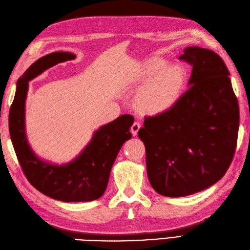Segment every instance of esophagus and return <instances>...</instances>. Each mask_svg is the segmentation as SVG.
<instances>
[{
    "label": "esophagus",
    "mask_w": 250,
    "mask_h": 250,
    "mask_svg": "<svg viewBox=\"0 0 250 250\" xmlns=\"http://www.w3.org/2000/svg\"><path fill=\"white\" fill-rule=\"evenodd\" d=\"M141 128V125L139 122H135L134 124L131 125V128H130V131L132 136H137L138 135V131H139V129Z\"/></svg>",
    "instance_id": "esophagus-1"
}]
</instances>
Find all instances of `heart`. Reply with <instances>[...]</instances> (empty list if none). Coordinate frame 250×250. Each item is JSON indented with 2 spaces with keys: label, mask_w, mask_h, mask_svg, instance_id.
<instances>
[{
  "label": "heart",
  "mask_w": 250,
  "mask_h": 250,
  "mask_svg": "<svg viewBox=\"0 0 250 250\" xmlns=\"http://www.w3.org/2000/svg\"><path fill=\"white\" fill-rule=\"evenodd\" d=\"M137 81L144 83L136 96L138 109L157 115L167 112L179 102L186 77L179 66H170L168 60L153 57L139 66Z\"/></svg>",
  "instance_id": "heart-1"
}]
</instances>
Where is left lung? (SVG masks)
I'll return each mask as SVG.
<instances>
[{"label": "left lung", "instance_id": "8db88e82", "mask_svg": "<svg viewBox=\"0 0 250 250\" xmlns=\"http://www.w3.org/2000/svg\"><path fill=\"white\" fill-rule=\"evenodd\" d=\"M180 60L192 66L189 88L169 111L144 119L148 181L159 195L185 197L218 182L236 147L240 112L225 62L190 46Z\"/></svg>", "mask_w": 250, "mask_h": 250}]
</instances>
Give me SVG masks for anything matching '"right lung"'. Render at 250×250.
Returning <instances> with one entry per match:
<instances>
[{"mask_svg":"<svg viewBox=\"0 0 250 250\" xmlns=\"http://www.w3.org/2000/svg\"><path fill=\"white\" fill-rule=\"evenodd\" d=\"M71 52H52L38 59L17 81L9 110V135L26 179L37 190L63 202H86L106 190L111 168L125 141L131 138L134 116L124 114L99 127L77 156L66 164H53L37 156L26 138L25 101L29 81L59 63L75 60Z\"/></svg>","mask_w":250,"mask_h":250,"instance_id":"1","label":"right lung"}]
</instances>
